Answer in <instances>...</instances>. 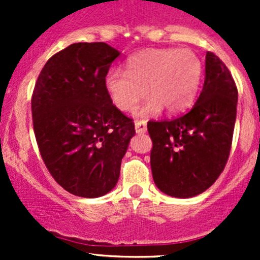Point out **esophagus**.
<instances>
[{
  "instance_id": "34e87169",
  "label": "esophagus",
  "mask_w": 260,
  "mask_h": 260,
  "mask_svg": "<svg viewBox=\"0 0 260 260\" xmlns=\"http://www.w3.org/2000/svg\"><path fill=\"white\" fill-rule=\"evenodd\" d=\"M135 127H136V132H137V133H146L147 132V122H146V120H136Z\"/></svg>"
}]
</instances>
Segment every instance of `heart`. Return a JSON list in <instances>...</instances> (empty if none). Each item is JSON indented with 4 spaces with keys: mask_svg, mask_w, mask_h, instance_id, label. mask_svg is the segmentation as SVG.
Returning a JSON list of instances; mask_svg holds the SVG:
<instances>
[{
    "mask_svg": "<svg viewBox=\"0 0 260 260\" xmlns=\"http://www.w3.org/2000/svg\"><path fill=\"white\" fill-rule=\"evenodd\" d=\"M123 70L112 69L104 78L112 103L122 112H132L146 96L141 115L166 109L185 111L195 101L203 77V64L190 49H147L132 55Z\"/></svg>",
    "mask_w": 260,
    "mask_h": 260,
    "instance_id": "b5f03b06",
    "label": "heart"
}]
</instances>
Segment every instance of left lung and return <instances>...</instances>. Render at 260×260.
Listing matches in <instances>:
<instances>
[{
	"label": "left lung",
	"instance_id": "8db88e82",
	"mask_svg": "<svg viewBox=\"0 0 260 260\" xmlns=\"http://www.w3.org/2000/svg\"><path fill=\"white\" fill-rule=\"evenodd\" d=\"M237 104L238 89L229 69L208 51L203 90L191 111L147 124L153 143L152 176L162 192L193 198L217 180L229 158Z\"/></svg>",
	"mask_w": 260,
	"mask_h": 260
}]
</instances>
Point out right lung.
<instances>
[{
  "label": "right lung",
  "instance_id": "right-lung-1",
  "mask_svg": "<svg viewBox=\"0 0 260 260\" xmlns=\"http://www.w3.org/2000/svg\"><path fill=\"white\" fill-rule=\"evenodd\" d=\"M120 52L106 43L72 44L52 55L31 99L41 157L55 181L80 198L108 193L136 135L114 107L104 78Z\"/></svg>",
  "mask_w": 260,
  "mask_h": 260
}]
</instances>
